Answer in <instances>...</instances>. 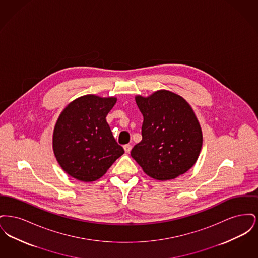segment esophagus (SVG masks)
I'll return each instance as SVG.
<instances>
[{
  "label": "esophagus",
  "instance_id": "esophagus-1",
  "mask_svg": "<svg viewBox=\"0 0 258 258\" xmlns=\"http://www.w3.org/2000/svg\"><path fill=\"white\" fill-rule=\"evenodd\" d=\"M123 150H124L125 153H130L132 151V145H130V144L123 145Z\"/></svg>",
  "mask_w": 258,
  "mask_h": 258
}]
</instances>
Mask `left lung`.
I'll return each mask as SVG.
<instances>
[{"label":"left lung","instance_id":"left-lung-1","mask_svg":"<svg viewBox=\"0 0 258 258\" xmlns=\"http://www.w3.org/2000/svg\"><path fill=\"white\" fill-rule=\"evenodd\" d=\"M144 121L142 140L131 155L143 171L167 181L188 171L199 157L203 135L197 115L183 97L159 90L148 97L135 96Z\"/></svg>","mask_w":258,"mask_h":258}]
</instances>
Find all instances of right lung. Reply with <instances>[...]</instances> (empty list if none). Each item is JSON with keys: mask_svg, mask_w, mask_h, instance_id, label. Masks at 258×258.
I'll list each match as a JSON object with an SVG mask.
<instances>
[{"mask_svg": "<svg viewBox=\"0 0 258 258\" xmlns=\"http://www.w3.org/2000/svg\"><path fill=\"white\" fill-rule=\"evenodd\" d=\"M117 98L85 95L61 111L54 126L52 147L61 169L81 182L101 178L124 151L105 118Z\"/></svg>", "mask_w": 258, "mask_h": 258, "instance_id": "1", "label": "right lung"}]
</instances>
